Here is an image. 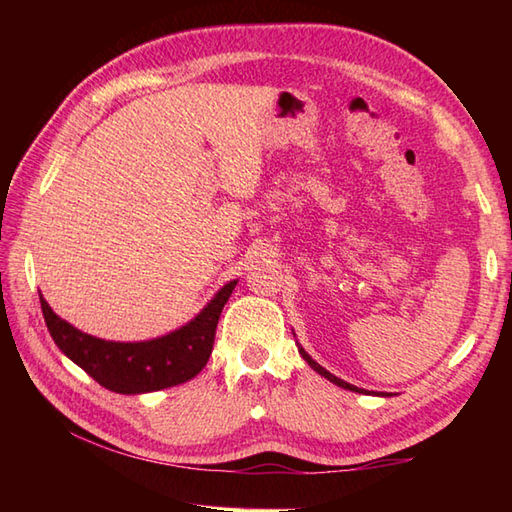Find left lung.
I'll return each mask as SVG.
<instances>
[{"instance_id":"obj_1","label":"left lung","mask_w":512,"mask_h":512,"mask_svg":"<svg viewBox=\"0 0 512 512\" xmlns=\"http://www.w3.org/2000/svg\"><path fill=\"white\" fill-rule=\"evenodd\" d=\"M299 354L303 356V361H306L312 369H314V372H317V374H321L323 378H328L330 380V383H334V385H339V387H343V389H350V391H356V394H367V391L365 389H361V387H354V385H350V383H345V380H341V378H336L334 374H330L328 372V369H325V367H321L317 361H312V356L306 352V350H303V347L299 345Z\"/></svg>"}]
</instances>
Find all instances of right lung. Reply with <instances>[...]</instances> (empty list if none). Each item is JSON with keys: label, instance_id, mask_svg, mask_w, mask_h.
Returning <instances> with one entry per match:
<instances>
[{"label": "right lung", "instance_id": "1", "mask_svg": "<svg viewBox=\"0 0 512 512\" xmlns=\"http://www.w3.org/2000/svg\"><path fill=\"white\" fill-rule=\"evenodd\" d=\"M235 286L237 281H228L180 330L140 343L96 339L57 317L41 295L39 301L52 341L72 363L116 394H149L187 383L202 372L213 352L217 321Z\"/></svg>", "mask_w": 512, "mask_h": 512}]
</instances>
